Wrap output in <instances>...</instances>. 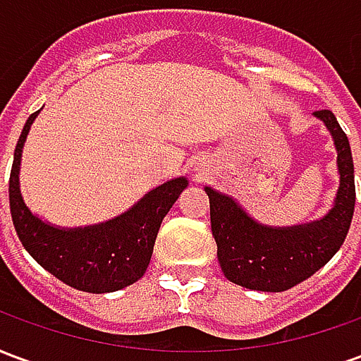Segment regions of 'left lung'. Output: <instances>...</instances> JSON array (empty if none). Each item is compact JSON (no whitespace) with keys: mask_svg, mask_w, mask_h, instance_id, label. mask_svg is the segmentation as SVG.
I'll use <instances>...</instances> for the list:
<instances>
[{"mask_svg":"<svg viewBox=\"0 0 361 361\" xmlns=\"http://www.w3.org/2000/svg\"><path fill=\"white\" fill-rule=\"evenodd\" d=\"M336 147L341 185L333 209L321 220L290 228L259 224L232 197L204 188L211 201V228L222 272L230 282L259 292H284L326 265L346 240L356 185L346 133L331 110L315 111Z\"/></svg>","mask_w":361,"mask_h":361,"instance_id":"left-lung-1","label":"left lung"}]
</instances>
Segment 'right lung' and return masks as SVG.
<instances>
[{"mask_svg": "<svg viewBox=\"0 0 361 361\" xmlns=\"http://www.w3.org/2000/svg\"><path fill=\"white\" fill-rule=\"evenodd\" d=\"M38 114L40 111L30 114L23 127L9 178L13 226L23 247L56 279L82 292L106 294L133 284L147 271L162 219L188 188V180L176 178L166 181L149 191L129 211L102 224L85 228L51 226L28 211L19 188L23 145Z\"/></svg>", "mask_w": 361, "mask_h": 361, "instance_id": "obj_1", "label": "right lung"}]
</instances>
